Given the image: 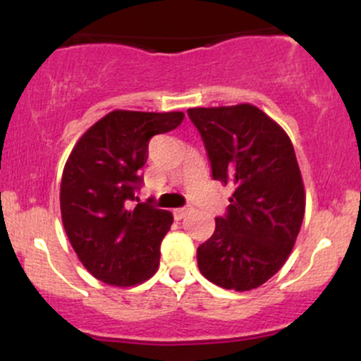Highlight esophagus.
Wrapping results in <instances>:
<instances>
[{
    "instance_id": "34e87169",
    "label": "esophagus",
    "mask_w": 361,
    "mask_h": 361,
    "mask_svg": "<svg viewBox=\"0 0 361 361\" xmlns=\"http://www.w3.org/2000/svg\"><path fill=\"white\" fill-rule=\"evenodd\" d=\"M188 212H190L188 207H183V209H176L175 212H173V215H175L176 221H181V219H183V217H186V215H188Z\"/></svg>"
}]
</instances>
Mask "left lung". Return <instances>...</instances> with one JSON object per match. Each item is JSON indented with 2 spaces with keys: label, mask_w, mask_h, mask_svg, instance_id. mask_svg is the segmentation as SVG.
Wrapping results in <instances>:
<instances>
[{
  "label": "left lung",
  "mask_w": 361,
  "mask_h": 361,
  "mask_svg": "<svg viewBox=\"0 0 361 361\" xmlns=\"http://www.w3.org/2000/svg\"><path fill=\"white\" fill-rule=\"evenodd\" d=\"M214 180L234 185L226 217L198 246V270L219 287L247 292L268 281L295 246L305 190L287 132L251 103L190 109Z\"/></svg>",
  "instance_id": "1"
}]
</instances>
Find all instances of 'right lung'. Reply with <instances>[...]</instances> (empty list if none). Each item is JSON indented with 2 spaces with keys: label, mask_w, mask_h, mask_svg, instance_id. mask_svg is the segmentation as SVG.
<instances>
[{
  "label": "right lung",
  "mask_w": 361,
  "mask_h": 361,
  "mask_svg": "<svg viewBox=\"0 0 361 361\" xmlns=\"http://www.w3.org/2000/svg\"><path fill=\"white\" fill-rule=\"evenodd\" d=\"M183 111L114 110L81 135L66 161L61 217L74 252L94 279L130 287L151 279L173 224L168 210L137 204L149 139L173 130Z\"/></svg>",
  "instance_id": "obj_1"
}]
</instances>
